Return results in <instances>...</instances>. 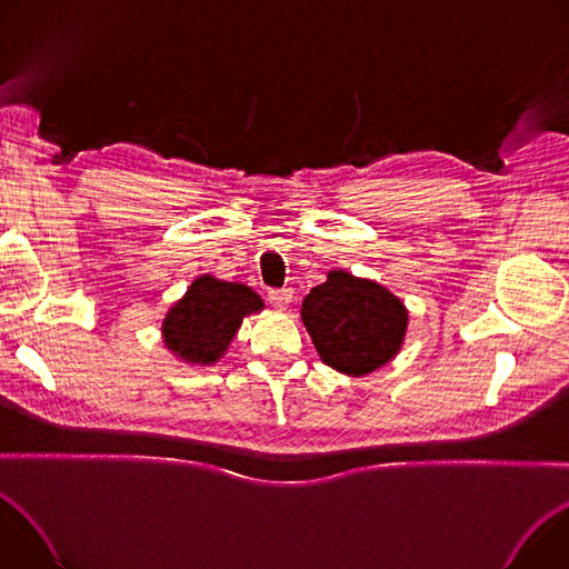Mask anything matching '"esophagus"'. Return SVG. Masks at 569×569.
Wrapping results in <instances>:
<instances>
[{"label":"esophagus","mask_w":569,"mask_h":569,"mask_svg":"<svg viewBox=\"0 0 569 569\" xmlns=\"http://www.w3.org/2000/svg\"><path fill=\"white\" fill-rule=\"evenodd\" d=\"M268 301L279 308V310H286L292 301V288H277V290H270L268 292Z\"/></svg>","instance_id":"obj_1"}]
</instances>
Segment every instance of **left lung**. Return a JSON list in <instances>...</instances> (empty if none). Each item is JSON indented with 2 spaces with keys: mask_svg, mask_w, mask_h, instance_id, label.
I'll return each instance as SVG.
<instances>
[{
  "mask_svg": "<svg viewBox=\"0 0 569 569\" xmlns=\"http://www.w3.org/2000/svg\"><path fill=\"white\" fill-rule=\"evenodd\" d=\"M301 319L319 358L347 376L387 365L408 329V310L391 292L338 270L310 290Z\"/></svg>",
  "mask_w": 569,
  "mask_h": 569,
  "instance_id": "obj_1",
  "label": "left lung"
}]
</instances>
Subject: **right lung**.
Wrapping results in <instances>:
<instances>
[{"label": "right lung", "instance_id": "1", "mask_svg": "<svg viewBox=\"0 0 569 569\" xmlns=\"http://www.w3.org/2000/svg\"><path fill=\"white\" fill-rule=\"evenodd\" d=\"M261 308L263 301L252 288L204 274L169 310L161 333L182 360L209 365L227 351L242 317Z\"/></svg>", "mask_w": 569, "mask_h": 569}]
</instances>
